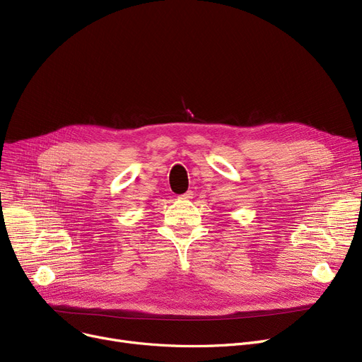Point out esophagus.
Listing matches in <instances>:
<instances>
[{
  "instance_id": "esophagus-1",
  "label": "esophagus",
  "mask_w": 362,
  "mask_h": 362,
  "mask_svg": "<svg viewBox=\"0 0 362 362\" xmlns=\"http://www.w3.org/2000/svg\"><path fill=\"white\" fill-rule=\"evenodd\" d=\"M192 197H194V194H192L191 191H187V192H185L183 195H180L179 199H192Z\"/></svg>"
}]
</instances>
